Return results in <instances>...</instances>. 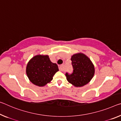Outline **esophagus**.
I'll return each mask as SVG.
<instances>
[{
	"label": "esophagus",
	"mask_w": 121,
	"mask_h": 121,
	"mask_svg": "<svg viewBox=\"0 0 121 121\" xmlns=\"http://www.w3.org/2000/svg\"><path fill=\"white\" fill-rule=\"evenodd\" d=\"M59 70L61 72H64V65H60V66H59Z\"/></svg>",
	"instance_id": "34e87169"
}]
</instances>
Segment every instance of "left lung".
Here are the masks:
<instances>
[{"mask_svg":"<svg viewBox=\"0 0 121 121\" xmlns=\"http://www.w3.org/2000/svg\"><path fill=\"white\" fill-rule=\"evenodd\" d=\"M73 72L66 74V78L70 83L76 87H81L91 81L95 74L94 66L85 54H74L71 57Z\"/></svg>","mask_w":121,"mask_h":121,"instance_id":"obj_1","label":"left lung"}]
</instances>
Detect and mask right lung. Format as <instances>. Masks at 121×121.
Instances as JSON below:
<instances>
[{
  "instance_id": "obj_1",
  "label": "right lung",
  "mask_w": 121,
  "mask_h": 121,
  "mask_svg": "<svg viewBox=\"0 0 121 121\" xmlns=\"http://www.w3.org/2000/svg\"><path fill=\"white\" fill-rule=\"evenodd\" d=\"M59 71L57 65L52 62L48 55H36L28 61L26 72L30 81L34 85L43 87L53 80Z\"/></svg>"
}]
</instances>
